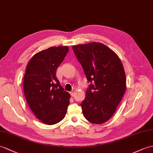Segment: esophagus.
<instances>
[{"mask_svg":"<svg viewBox=\"0 0 153 153\" xmlns=\"http://www.w3.org/2000/svg\"><path fill=\"white\" fill-rule=\"evenodd\" d=\"M70 94H71V95L72 97H73L74 95V91H71L70 92Z\"/></svg>","mask_w":153,"mask_h":153,"instance_id":"1","label":"esophagus"}]
</instances>
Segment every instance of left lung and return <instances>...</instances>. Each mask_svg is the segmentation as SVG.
<instances>
[{"instance_id":"left-lung-1","label":"left lung","mask_w":153,"mask_h":153,"mask_svg":"<svg viewBox=\"0 0 153 153\" xmlns=\"http://www.w3.org/2000/svg\"><path fill=\"white\" fill-rule=\"evenodd\" d=\"M90 84L80 104L86 120L102 124L112 116L126 90V76L118 56L105 45L91 43L73 47Z\"/></svg>"}]
</instances>
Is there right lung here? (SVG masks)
<instances>
[{
	"label": "right lung",
	"instance_id": "1",
	"mask_svg": "<svg viewBox=\"0 0 153 153\" xmlns=\"http://www.w3.org/2000/svg\"><path fill=\"white\" fill-rule=\"evenodd\" d=\"M69 51L68 47H53L31 58L24 76L23 89L28 105L39 120L54 125L65 116L70 94L56 77L58 66Z\"/></svg>",
	"mask_w": 153,
	"mask_h": 153
}]
</instances>
